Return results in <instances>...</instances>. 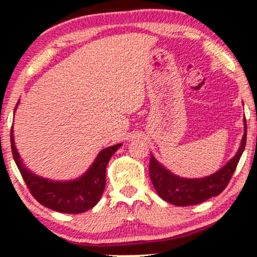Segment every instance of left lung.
<instances>
[{"label":"left lung","instance_id":"obj_1","mask_svg":"<svg viewBox=\"0 0 257 257\" xmlns=\"http://www.w3.org/2000/svg\"><path fill=\"white\" fill-rule=\"evenodd\" d=\"M244 128L240 148L235 156L224 167L205 178H180L166 170L151 155L149 173H150L152 184L160 197L176 206H189V205H197L200 202L206 201L210 197L219 195L229 183L239 160L243 155L245 144H246V119H244Z\"/></svg>","mask_w":257,"mask_h":257}]
</instances>
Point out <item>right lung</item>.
Returning a JSON list of instances; mask_svg holds the SVG:
<instances>
[{"label":"right lung","mask_w":257,"mask_h":257,"mask_svg":"<svg viewBox=\"0 0 257 257\" xmlns=\"http://www.w3.org/2000/svg\"><path fill=\"white\" fill-rule=\"evenodd\" d=\"M19 101L17 102L18 106ZM14 108V111L17 109ZM122 146V144L103 149L97 155L91 167L80 178L69 182H53L36 176L24 167L14 145L13 126L11 131V148L17 167L23 177L30 194L51 210L63 213H83L100 201L106 185V167L112 155Z\"/></svg>","instance_id":"add662e5"}]
</instances>
